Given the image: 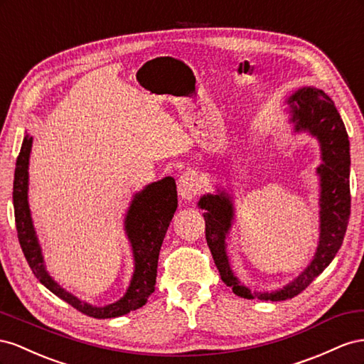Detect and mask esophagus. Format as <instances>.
<instances>
[{
	"label": "esophagus",
	"instance_id": "34e87169",
	"mask_svg": "<svg viewBox=\"0 0 364 364\" xmlns=\"http://www.w3.org/2000/svg\"><path fill=\"white\" fill-rule=\"evenodd\" d=\"M200 189L201 186L198 181V176L195 175V172L186 171L184 173H181V176L178 178V193L181 195V198L192 200L200 193Z\"/></svg>",
	"mask_w": 364,
	"mask_h": 364
}]
</instances>
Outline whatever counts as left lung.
I'll list each match as a JSON object with an SVG mask.
<instances>
[{
  "label": "left lung",
  "instance_id": "1",
  "mask_svg": "<svg viewBox=\"0 0 364 364\" xmlns=\"http://www.w3.org/2000/svg\"><path fill=\"white\" fill-rule=\"evenodd\" d=\"M291 103L293 122L296 131H308L320 140L323 164L318 168L321 181L320 198V241L313 262L294 282L274 293H255L240 284L228 265L225 255V235L230 228L233 209L228 196L218 195L203 196L200 205L205 210V241L209 245L215 265L227 287L236 296L259 300H287L296 297L323 272L336 257L343 237L350 215V189H349V140L345 123L334 105V102L323 91L317 88H302L288 100Z\"/></svg>",
  "mask_w": 364,
  "mask_h": 364
}]
</instances>
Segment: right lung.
Returning a JSON list of instances; mask_svg holds the SVG:
<instances>
[{
    "label": "right lung",
    "mask_w": 364,
    "mask_h": 364,
    "mask_svg": "<svg viewBox=\"0 0 364 364\" xmlns=\"http://www.w3.org/2000/svg\"><path fill=\"white\" fill-rule=\"evenodd\" d=\"M30 149H32V137L26 136L16 159L14 176V209L19 245L23 248V253L33 274L51 293L65 300L67 304L80 311L82 314L90 317L112 318L128 314L129 311H136L143 306L154 293L160 248L176 210V203H178L176 201V186L173 178L168 176L161 181L152 183L146 189L136 195L129 207L124 224H127V233L132 244L136 272H134L127 294L119 302L108 306H91L67 293L46 272L27 203V169Z\"/></svg>",
    "instance_id": "1"
}]
</instances>
